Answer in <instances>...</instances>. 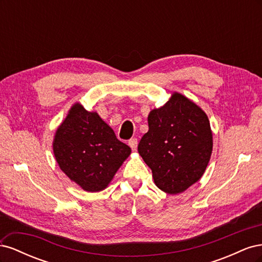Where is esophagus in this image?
<instances>
[{
  "label": "esophagus",
  "instance_id": "obj_1",
  "mask_svg": "<svg viewBox=\"0 0 262 262\" xmlns=\"http://www.w3.org/2000/svg\"><path fill=\"white\" fill-rule=\"evenodd\" d=\"M128 143H129L130 147L132 148V150H137V148H138V139L137 138H133V139L129 140Z\"/></svg>",
  "mask_w": 262,
  "mask_h": 262
}]
</instances>
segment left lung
I'll return each instance as SVG.
<instances>
[{
	"label": "left lung",
	"instance_id": "obj_1",
	"mask_svg": "<svg viewBox=\"0 0 262 262\" xmlns=\"http://www.w3.org/2000/svg\"><path fill=\"white\" fill-rule=\"evenodd\" d=\"M147 121L148 131L138 150L152 169L155 185L169 194L185 191L202 177L212 154L208 116L173 93L163 107L149 113Z\"/></svg>",
	"mask_w": 262,
	"mask_h": 262
}]
</instances>
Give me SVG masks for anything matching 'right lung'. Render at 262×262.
Segmentation results:
<instances>
[{
    "label": "right lung",
    "instance_id": "add662e5",
    "mask_svg": "<svg viewBox=\"0 0 262 262\" xmlns=\"http://www.w3.org/2000/svg\"><path fill=\"white\" fill-rule=\"evenodd\" d=\"M53 153L61 170L86 191L104 190L131 153L96 113L71 108L55 132Z\"/></svg>",
    "mask_w": 262,
    "mask_h": 262
}]
</instances>
